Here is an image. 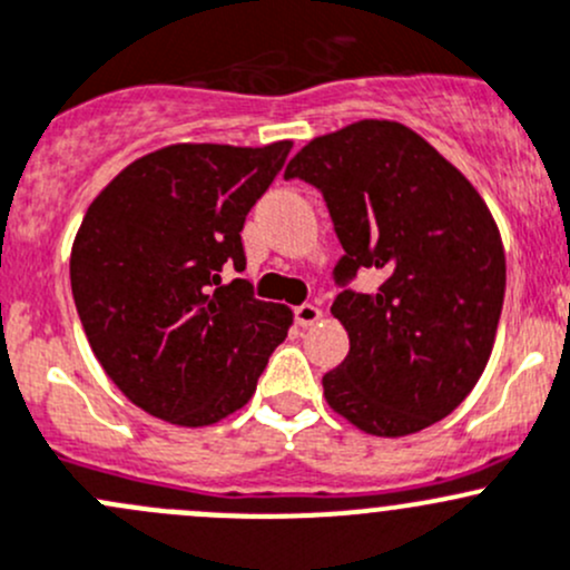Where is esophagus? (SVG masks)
<instances>
[{"label":"esophagus","instance_id":"34e87169","mask_svg":"<svg viewBox=\"0 0 570 570\" xmlns=\"http://www.w3.org/2000/svg\"><path fill=\"white\" fill-rule=\"evenodd\" d=\"M293 315H296V324L298 326H315L321 318H324V313H321V307H315V304H298L296 309H293Z\"/></svg>","mask_w":570,"mask_h":570}]
</instances>
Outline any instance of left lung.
<instances>
[{"label": "left lung", "instance_id": "1", "mask_svg": "<svg viewBox=\"0 0 570 570\" xmlns=\"http://www.w3.org/2000/svg\"><path fill=\"white\" fill-rule=\"evenodd\" d=\"M285 178L321 189L345 255L337 285L375 268L373 293L345 287L332 315L351 340L324 397L373 436H409L448 416L489 365L504 298V249L472 184L395 120L315 137Z\"/></svg>", "mask_w": 570, "mask_h": 570}]
</instances>
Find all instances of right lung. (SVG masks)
<instances>
[{"label":"right lung","instance_id":"right-lung-1","mask_svg":"<svg viewBox=\"0 0 570 570\" xmlns=\"http://www.w3.org/2000/svg\"><path fill=\"white\" fill-rule=\"evenodd\" d=\"M293 142H180L128 164L87 208L70 291L90 348L117 390L173 425L203 428L255 395L293 313L261 302L244 272V219Z\"/></svg>","mask_w":570,"mask_h":570}]
</instances>
